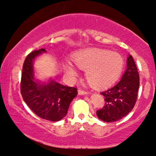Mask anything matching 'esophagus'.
<instances>
[{"label": "esophagus", "instance_id": "esophagus-1", "mask_svg": "<svg viewBox=\"0 0 156 156\" xmlns=\"http://www.w3.org/2000/svg\"><path fill=\"white\" fill-rule=\"evenodd\" d=\"M78 94H79V95H85V94H89V92H87V91L83 90V89H78Z\"/></svg>", "mask_w": 156, "mask_h": 156}]
</instances>
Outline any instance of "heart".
Wrapping results in <instances>:
<instances>
[{
    "mask_svg": "<svg viewBox=\"0 0 156 156\" xmlns=\"http://www.w3.org/2000/svg\"><path fill=\"white\" fill-rule=\"evenodd\" d=\"M73 62L85 70L87 80L95 87H105L115 82L121 74L124 60L119 53L101 48H89L73 55ZM72 62L66 61L64 71L73 77L78 76V69Z\"/></svg>",
    "mask_w": 156,
    "mask_h": 156,
    "instance_id": "b5f03b06",
    "label": "heart"
}]
</instances>
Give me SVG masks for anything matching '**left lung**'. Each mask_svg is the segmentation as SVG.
Masks as SVG:
<instances>
[{"label":"left lung","instance_id":"left-lung-1","mask_svg":"<svg viewBox=\"0 0 156 156\" xmlns=\"http://www.w3.org/2000/svg\"><path fill=\"white\" fill-rule=\"evenodd\" d=\"M139 87V76L133 57L127 58V68L121 80L114 87L101 92L105 98V106L97 111L101 120L112 122L119 120L133 108Z\"/></svg>","mask_w":156,"mask_h":156}]
</instances>
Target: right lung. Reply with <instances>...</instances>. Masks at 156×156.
<instances>
[{"label": "right lung", "instance_id": "add662e5", "mask_svg": "<svg viewBox=\"0 0 156 156\" xmlns=\"http://www.w3.org/2000/svg\"><path fill=\"white\" fill-rule=\"evenodd\" d=\"M46 53L44 48L27 55L23 67L20 92L26 103L39 117L52 122L59 121L67 114L77 89L62 85L52 78L41 82L35 78L34 63L37 57Z\"/></svg>", "mask_w": 156, "mask_h": 156}]
</instances>
